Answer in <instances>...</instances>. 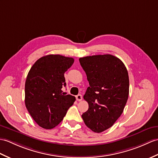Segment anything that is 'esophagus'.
<instances>
[{
	"instance_id": "1",
	"label": "esophagus",
	"mask_w": 158,
	"mask_h": 158,
	"mask_svg": "<svg viewBox=\"0 0 158 158\" xmlns=\"http://www.w3.org/2000/svg\"><path fill=\"white\" fill-rule=\"evenodd\" d=\"M82 96L81 94H79V95H77V96H76V99H77V101H79V102H80V101H81L82 100Z\"/></svg>"
}]
</instances>
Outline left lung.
<instances>
[{"mask_svg":"<svg viewBox=\"0 0 158 158\" xmlns=\"http://www.w3.org/2000/svg\"><path fill=\"white\" fill-rule=\"evenodd\" d=\"M79 62L89 84L83 96L89 108L82 118L91 131L102 133L114 124L127 104L129 93L127 69L111 54L80 58Z\"/></svg>","mask_w":158,"mask_h":158,"instance_id":"8db88e82","label":"left lung"}]
</instances>
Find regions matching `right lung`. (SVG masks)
<instances>
[{
    "mask_svg": "<svg viewBox=\"0 0 158 158\" xmlns=\"http://www.w3.org/2000/svg\"><path fill=\"white\" fill-rule=\"evenodd\" d=\"M74 62L71 57L59 54L43 56L33 64L25 85V104L40 127L53 129L63 119L75 98L65 95L64 73Z\"/></svg>",
    "mask_w": 158,
    "mask_h": 158,
    "instance_id": "obj_1",
    "label": "right lung"
}]
</instances>
